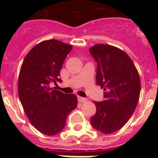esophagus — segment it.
Masks as SVG:
<instances>
[{"label":"esophagus","instance_id":"1","mask_svg":"<svg viewBox=\"0 0 158 158\" xmlns=\"http://www.w3.org/2000/svg\"><path fill=\"white\" fill-rule=\"evenodd\" d=\"M78 100H79L81 103H85V102L87 101V99L85 98V97H81V96H79V97H78Z\"/></svg>","mask_w":158,"mask_h":158}]
</instances>
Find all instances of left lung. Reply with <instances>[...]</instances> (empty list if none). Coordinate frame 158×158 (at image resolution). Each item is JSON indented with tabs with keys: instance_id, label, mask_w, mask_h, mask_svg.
<instances>
[{
	"instance_id": "left-lung-1",
	"label": "left lung",
	"mask_w": 158,
	"mask_h": 158,
	"mask_svg": "<svg viewBox=\"0 0 158 158\" xmlns=\"http://www.w3.org/2000/svg\"><path fill=\"white\" fill-rule=\"evenodd\" d=\"M89 53L97 63L96 84L104 89V100L94 102L92 126L103 134L118 131L127 123L139 100L140 78L125 52L106 44L95 45Z\"/></svg>"
}]
</instances>
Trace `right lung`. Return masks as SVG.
<instances>
[{
    "label": "right lung",
    "mask_w": 158,
    "mask_h": 158,
    "mask_svg": "<svg viewBox=\"0 0 158 158\" xmlns=\"http://www.w3.org/2000/svg\"><path fill=\"white\" fill-rule=\"evenodd\" d=\"M73 46L56 40L41 42L29 51L19 71L18 93L31 123L41 133L55 135L77 105L74 94L51 88L62 82L60 70Z\"/></svg>",
    "instance_id": "right-lung-1"
}]
</instances>
